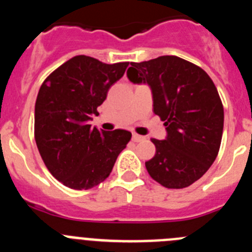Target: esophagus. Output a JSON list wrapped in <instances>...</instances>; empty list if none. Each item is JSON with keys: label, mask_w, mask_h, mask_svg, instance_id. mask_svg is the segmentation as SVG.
I'll return each instance as SVG.
<instances>
[{"label": "esophagus", "mask_w": 252, "mask_h": 252, "mask_svg": "<svg viewBox=\"0 0 252 252\" xmlns=\"http://www.w3.org/2000/svg\"><path fill=\"white\" fill-rule=\"evenodd\" d=\"M145 139L144 136H140V135H137V133H132V140L135 142H139V141H142V140Z\"/></svg>", "instance_id": "1"}]
</instances>
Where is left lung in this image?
Wrapping results in <instances>:
<instances>
[{"label":"left lung","mask_w":252,"mask_h":252,"mask_svg":"<svg viewBox=\"0 0 252 252\" xmlns=\"http://www.w3.org/2000/svg\"><path fill=\"white\" fill-rule=\"evenodd\" d=\"M127 78L150 87L154 113L166 126L165 139H151L157 153L145 162L149 174L165 188L189 187L212 165L221 145L223 107L215 83L174 55L131 63Z\"/></svg>","instance_id":"8db88e82"}]
</instances>
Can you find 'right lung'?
Instances as JSON below:
<instances>
[{"label":"right lung","mask_w":252,"mask_h":252,"mask_svg":"<svg viewBox=\"0 0 252 252\" xmlns=\"http://www.w3.org/2000/svg\"><path fill=\"white\" fill-rule=\"evenodd\" d=\"M128 66L78 55L55 69L35 103V141L51 175L77 190L91 189L112 171L131 140L126 130L99 131L88 122Z\"/></svg>","instance_id":"obj_1"}]
</instances>
